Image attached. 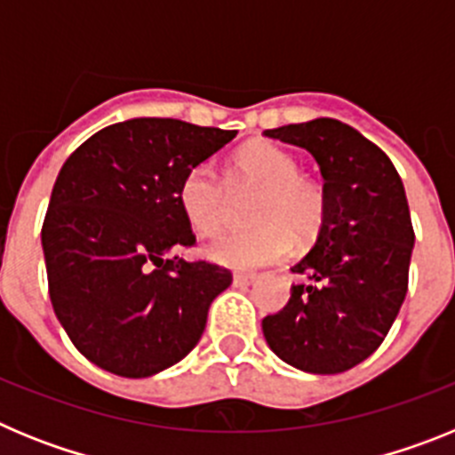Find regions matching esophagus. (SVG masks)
<instances>
[{
    "label": "esophagus",
    "mask_w": 455,
    "mask_h": 455,
    "mask_svg": "<svg viewBox=\"0 0 455 455\" xmlns=\"http://www.w3.org/2000/svg\"><path fill=\"white\" fill-rule=\"evenodd\" d=\"M255 280V273H235V277H232V283H235L236 287H248V284H252Z\"/></svg>",
    "instance_id": "1"
}]
</instances>
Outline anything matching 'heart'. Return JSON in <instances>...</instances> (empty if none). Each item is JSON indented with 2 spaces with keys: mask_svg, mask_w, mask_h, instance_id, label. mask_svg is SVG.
Returning a JSON list of instances; mask_svg holds the SVG:
<instances>
[{
  "mask_svg": "<svg viewBox=\"0 0 455 455\" xmlns=\"http://www.w3.org/2000/svg\"><path fill=\"white\" fill-rule=\"evenodd\" d=\"M259 188L251 209L252 228L220 235L207 246L214 262L232 268H257L277 262L299 241L315 239L325 223L328 198L315 178L300 172L299 159L273 143H251L232 156L220 178L212 164H196L180 180L178 203L196 232L223 230L232 193Z\"/></svg>",
  "mask_w": 455,
  "mask_h": 455,
  "instance_id": "b5f03b06",
  "label": "heart"
}]
</instances>
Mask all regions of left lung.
<instances>
[{
	"instance_id": "8db88e82",
	"label": "left lung",
	"mask_w": 455,
	"mask_h": 455,
	"mask_svg": "<svg viewBox=\"0 0 455 455\" xmlns=\"http://www.w3.org/2000/svg\"><path fill=\"white\" fill-rule=\"evenodd\" d=\"M264 136L312 152L328 198L303 275L262 331L280 360L309 373H341L387 337L408 291L415 230L399 172L376 143L332 118L284 124Z\"/></svg>"
}]
</instances>
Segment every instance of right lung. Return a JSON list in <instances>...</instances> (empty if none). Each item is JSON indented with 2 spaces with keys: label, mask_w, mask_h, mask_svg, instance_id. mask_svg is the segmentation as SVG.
<instances>
[{
  "label": "right lung",
  "mask_w": 455,
  "mask_h": 455,
  "mask_svg": "<svg viewBox=\"0 0 455 455\" xmlns=\"http://www.w3.org/2000/svg\"><path fill=\"white\" fill-rule=\"evenodd\" d=\"M236 130L175 118L108 124L63 164L43 220L56 319L104 371L148 378L180 363L232 273L172 255L196 235L178 203L184 172Z\"/></svg>",
  "instance_id": "1"
}]
</instances>
